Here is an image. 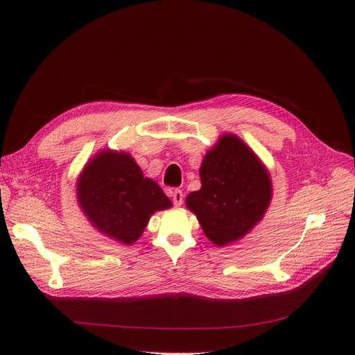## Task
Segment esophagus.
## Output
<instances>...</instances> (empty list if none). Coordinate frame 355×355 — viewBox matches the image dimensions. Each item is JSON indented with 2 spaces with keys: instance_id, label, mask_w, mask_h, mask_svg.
Listing matches in <instances>:
<instances>
[{
  "instance_id": "esophagus-1",
  "label": "esophagus",
  "mask_w": 355,
  "mask_h": 355,
  "mask_svg": "<svg viewBox=\"0 0 355 355\" xmlns=\"http://www.w3.org/2000/svg\"><path fill=\"white\" fill-rule=\"evenodd\" d=\"M168 194H170L171 200H173V204L176 207L182 206V202H184V192H182L180 189H171Z\"/></svg>"
}]
</instances>
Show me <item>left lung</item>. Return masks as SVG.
<instances>
[{
    "label": "left lung",
    "mask_w": 355,
    "mask_h": 355,
    "mask_svg": "<svg viewBox=\"0 0 355 355\" xmlns=\"http://www.w3.org/2000/svg\"><path fill=\"white\" fill-rule=\"evenodd\" d=\"M200 178L201 188L187 197V207L213 244L227 245L244 237L270 206V173L239 136L219 139L204 157Z\"/></svg>",
    "instance_id": "8db88e82"
}]
</instances>
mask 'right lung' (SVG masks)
<instances>
[{
	"label": "right lung",
	"mask_w": 355,
	"mask_h": 355,
	"mask_svg": "<svg viewBox=\"0 0 355 355\" xmlns=\"http://www.w3.org/2000/svg\"><path fill=\"white\" fill-rule=\"evenodd\" d=\"M77 198L93 227L123 244L141 237L155 211L171 207L170 198L157 182L144 178L130 154L111 149L85 164L77 182Z\"/></svg>",
	"instance_id": "right-lung-1"
}]
</instances>
